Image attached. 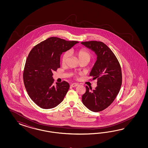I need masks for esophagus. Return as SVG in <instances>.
I'll return each mask as SVG.
<instances>
[{"mask_svg":"<svg viewBox=\"0 0 148 148\" xmlns=\"http://www.w3.org/2000/svg\"><path fill=\"white\" fill-rule=\"evenodd\" d=\"M78 85H79V84H77V83H73V84H72L71 85V87H76V86H77Z\"/></svg>","mask_w":148,"mask_h":148,"instance_id":"obj_1","label":"esophagus"}]
</instances>
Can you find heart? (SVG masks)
<instances>
[{
	"mask_svg": "<svg viewBox=\"0 0 148 148\" xmlns=\"http://www.w3.org/2000/svg\"><path fill=\"white\" fill-rule=\"evenodd\" d=\"M73 53H74L76 55L80 62L82 61H85V60L89 62L91 58V54H90L88 51H87V50L85 49H80L76 51L71 50L69 52L67 51L63 55L62 58V62L63 63H65L66 62L69 56V54H73Z\"/></svg>",
	"mask_w": 148,
	"mask_h": 148,
	"instance_id": "obj_1",
	"label": "heart"
}]
</instances>
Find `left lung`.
Segmentation results:
<instances>
[{
	"mask_svg": "<svg viewBox=\"0 0 148 148\" xmlns=\"http://www.w3.org/2000/svg\"><path fill=\"white\" fill-rule=\"evenodd\" d=\"M94 51L97 58L90 75L97 79V86L90 90L86 86L82 101L93 112L103 111L113 103L118 94L122 83L121 68L115 55L103 42L88 41L81 42Z\"/></svg>",
	"mask_w": 148,
	"mask_h": 148,
	"instance_id": "8db88e82",
	"label": "left lung"
}]
</instances>
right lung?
<instances>
[{
  "instance_id": "obj_1",
  "label": "right lung",
  "mask_w": 148,
  "mask_h": 148,
  "mask_svg": "<svg viewBox=\"0 0 148 148\" xmlns=\"http://www.w3.org/2000/svg\"><path fill=\"white\" fill-rule=\"evenodd\" d=\"M51 37L35 46L26 60L24 84L32 100L44 109L53 108L61 103L69 88L67 82L54 86L53 72L60 67V56L78 43Z\"/></svg>"
}]
</instances>
